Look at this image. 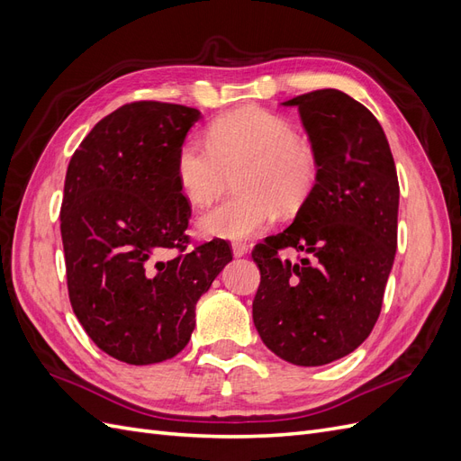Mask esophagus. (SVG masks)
<instances>
[{"label": "esophagus", "instance_id": "1", "mask_svg": "<svg viewBox=\"0 0 461 461\" xmlns=\"http://www.w3.org/2000/svg\"><path fill=\"white\" fill-rule=\"evenodd\" d=\"M248 254V244L244 242H232V256L234 258H242Z\"/></svg>", "mask_w": 461, "mask_h": 461}]
</instances>
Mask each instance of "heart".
I'll return each instance as SVG.
<instances>
[{"instance_id":"obj_1","label":"heart","mask_w":461,"mask_h":461,"mask_svg":"<svg viewBox=\"0 0 461 461\" xmlns=\"http://www.w3.org/2000/svg\"><path fill=\"white\" fill-rule=\"evenodd\" d=\"M207 143L186 138L175 161L178 190L196 207L213 202L234 175L232 196L198 219L203 236L248 239L267 229L278 209L296 213L312 198L319 176L315 151L271 111H230L209 127Z\"/></svg>"}]
</instances>
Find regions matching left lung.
<instances>
[{
	"label": "left lung",
	"mask_w": 461,
	"mask_h": 461,
	"mask_svg": "<svg viewBox=\"0 0 461 461\" xmlns=\"http://www.w3.org/2000/svg\"><path fill=\"white\" fill-rule=\"evenodd\" d=\"M319 176L292 225L252 252L261 273L254 325L288 364L315 367L354 352L379 319L398 239L400 186L384 131L348 94L325 88L292 97ZM285 247L303 251L283 262Z\"/></svg>",
	"instance_id": "left-lung-1"
}]
</instances>
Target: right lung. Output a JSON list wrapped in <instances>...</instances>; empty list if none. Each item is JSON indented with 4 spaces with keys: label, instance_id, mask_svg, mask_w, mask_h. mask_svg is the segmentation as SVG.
<instances>
[{
    "label": "right lung",
    "instance_id": "add662e5",
    "mask_svg": "<svg viewBox=\"0 0 461 461\" xmlns=\"http://www.w3.org/2000/svg\"><path fill=\"white\" fill-rule=\"evenodd\" d=\"M200 117L186 105L127 104L95 124L68 163V298L94 344L124 364H159L183 350L200 296L232 259L221 239L186 249L192 212L175 161Z\"/></svg>",
    "mask_w": 461,
    "mask_h": 461
}]
</instances>
